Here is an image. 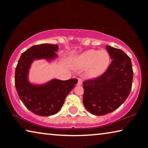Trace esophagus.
<instances>
[{
  "mask_svg": "<svg viewBox=\"0 0 148 148\" xmlns=\"http://www.w3.org/2000/svg\"><path fill=\"white\" fill-rule=\"evenodd\" d=\"M82 84V79L81 78H78V79H77V86H81Z\"/></svg>",
  "mask_w": 148,
  "mask_h": 148,
  "instance_id": "obj_1",
  "label": "esophagus"
}]
</instances>
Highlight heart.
<instances>
[{"label":"heart","instance_id":"heart-1","mask_svg":"<svg viewBox=\"0 0 148 148\" xmlns=\"http://www.w3.org/2000/svg\"><path fill=\"white\" fill-rule=\"evenodd\" d=\"M110 56L105 49L99 51L90 49L77 56L74 60V66L77 69L87 68L86 76L89 78L98 77L103 74L108 66Z\"/></svg>","mask_w":148,"mask_h":148}]
</instances>
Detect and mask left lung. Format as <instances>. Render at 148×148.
<instances>
[{
	"instance_id": "obj_1",
	"label": "left lung",
	"mask_w": 148,
	"mask_h": 148,
	"mask_svg": "<svg viewBox=\"0 0 148 148\" xmlns=\"http://www.w3.org/2000/svg\"><path fill=\"white\" fill-rule=\"evenodd\" d=\"M112 61L106 72L84 85L83 103L90 113L103 116L121 106L132 88L133 71L131 60L121 49L106 46Z\"/></svg>"
}]
</instances>
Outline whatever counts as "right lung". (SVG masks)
Wrapping results in <instances>:
<instances>
[{"label": "right lung", "mask_w": 148, "mask_h": 148, "mask_svg": "<svg viewBox=\"0 0 148 148\" xmlns=\"http://www.w3.org/2000/svg\"><path fill=\"white\" fill-rule=\"evenodd\" d=\"M57 44H42L32 46L20 57L15 72V86L19 99L30 111L40 116H49L58 112L65 99L77 84V79H52L43 84H34L29 79V70L34 61L51 62L57 58Z\"/></svg>", "instance_id": "right-lung-1"}]
</instances>
